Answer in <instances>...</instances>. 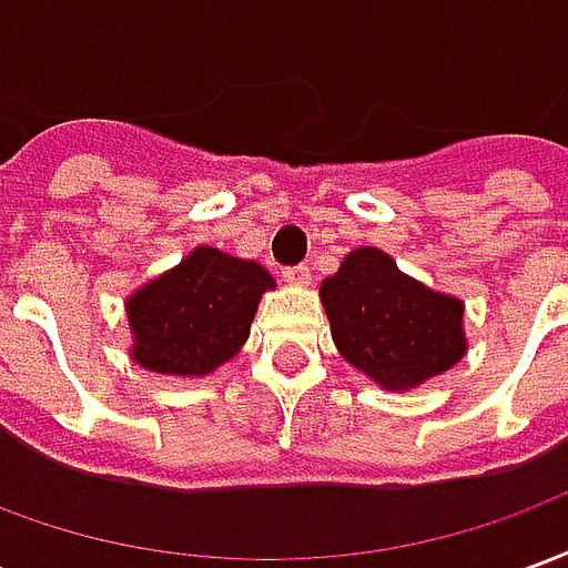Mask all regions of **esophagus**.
<instances>
[{
    "label": "esophagus",
    "instance_id": "34e87169",
    "mask_svg": "<svg viewBox=\"0 0 568 568\" xmlns=\"http://www.w3.org/2000/svg\"><path fill=\"white\" fill-rule=\"evenodd\" d=\"M283 276H285V283L297 285V288L310 283V271H307V267H304V264H297V267H285Z\"/></svg>",
    "mask_w": 568,
    "mask_h": 568
}]
</instances>
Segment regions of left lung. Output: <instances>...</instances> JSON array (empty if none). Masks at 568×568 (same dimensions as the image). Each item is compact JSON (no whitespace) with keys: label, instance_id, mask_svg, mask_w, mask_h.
Returning a JSON list of instances; mask_svg holds the SVG:
<instances>
[{"label":"left lung","instance_id":"1","mask_svg":"<svg viewBox=\"0 0 568 568\" xmlns=\"http://www.w3.org/2000/svg\"><path fill=\"white\" fill-rule=\"evenodd\" d=\"M337 353L386 393H410L468 349L465 304L435 292L383 248H353L320 285Z\"/></svg>","mask_w":568,"mask_h":568}]
</instances>
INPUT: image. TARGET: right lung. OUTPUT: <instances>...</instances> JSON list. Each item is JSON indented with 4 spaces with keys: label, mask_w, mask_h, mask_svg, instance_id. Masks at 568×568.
Returning a JSON list of instances; mask_svg holds the SVG:
<instances>
[{
    "label": "right lung",
    "mask_w": 568,
    "mask_h": 568,
    "mask_svg": "<svg viewBox=\"0 0 568 568\" xmlns=\"http://www.w3.org/2000/svg\"><path fill=\"white\" fill-rule=\"evenodd\" d=\"M271 288L276 280L258 261L191 248L128 297L130 358L166 377H206L243 349Z\"/></svg>",
    "instance_id": "obj_1"
}]
</instances>
